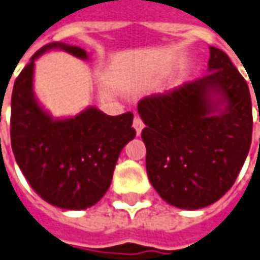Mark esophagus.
<instances>
[{
    "instance_id": "1",
    "label": "esophagus",
    "mask_w": 260,
    "mask_h": 260,
    "mask_svg": "<svg viewBox=\"0 0 260 260\" xmlns=\"http://www.w3.org/2000/svg\"><path fill=\"white\" fill-rule=\"evenodd\" d=\"M134 128L137 131L138 135L141 134V131L144 129V121L141 119V116H135V118H134Z\"/></svg>"
}]
</instances>
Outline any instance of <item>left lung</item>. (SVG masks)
Returning <instances> with one entry per match:
<instances>
[{"mask_svg":"<svg viewBox=\"0 0 260 260\" xmlns=\"http://www.w3.org/2000/svg\"><path fill=\"white\" fill-rule=\"evenodd\" d=\"M209 74L138 104L145 122L146 172L169 205L199 209L232 188L252 142L248 84L222 49L209 47ZM227 102L220 114L211 96ZM260 121V118H259Z\"/></svg>","mask_w":260,"mask_h":260,"instance_id":"1","label":"left lung"}]
</instances>
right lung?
<instances>
[{
    "mask_svg": "<svg viewBox=\"0 0 260 260\" xmlns=\"http://www.w3.org/2000/svg\"><path fill=\"white\" fill-rule=\"evenodd\" d=\"M51 48L86 58L82 48L61 42H51L31 56L12 89V152L28 183L45 202L79 211L96 204L109 188L119 153L137 135L134 114L109 116L88 108L75 118L54 121L32 93L34 61Z\"/></svg>",
    "mask_w": 260,
    "mask_h": 260,
    "instance_id": "obj_1",
    "label": "right lung"
}]
</instances>
